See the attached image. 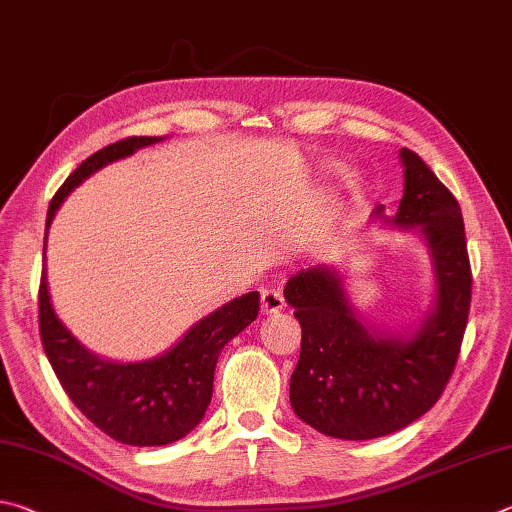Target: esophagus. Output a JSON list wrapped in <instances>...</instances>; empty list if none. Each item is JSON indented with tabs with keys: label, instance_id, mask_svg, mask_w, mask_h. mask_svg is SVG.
Segmentation results:
<instances>
[{
	"label": "esophagus",
	"instance_id": "obj_1",
	"mask_svg": "<svg viewBox=\"0 0 512 512\" xmlns=\"http://www.w3.org/2000/svg\"><path fill=\"white\" fill-rule=\"evenodd\" d=\"M261 301H263V312L265 315H272V312H279L285 308V297H283V290L279 283L274 285H267L261 294Z\"/></svg>",
	"mask_w": 512,
	"mask_h": 512
}]
</instances>
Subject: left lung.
I'll use <instances>...</instances> for the list:
<instances>
[{"instance_id": "obj_1", "label": "left lung", "mask_w": 512, "mask_h": 512, "mask_svg": "<svg viewBox=\"0 0 512 512\" xmlns=\"http://www.w3.org/2000/svg\"><path fill=\"white\" fill-rule=\"evenodd\" d=\"M405 195L393 222L418 227L432 249L436 308L409 339L371 335L326 265L285 283L301 324L290 380L294 414L317 432L369 441L398 432L436 405L450 382L468 326L472 270L461 206L414 150H400ZM382 211V209H378Z\"/></svg>"}]
</instances>
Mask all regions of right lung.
Wrapping results in <instances>:
<instances>
[{"mask_svg":"<svg viewBox=\"0 0 512 512\" xmlns=\"http://www.w3.org/2000/svg\"><path fill=\"white\" fill-rule=\"evenodd\" d=\"M161 141L159 137H128L87 157L51 197L47 229L62 200L98 168ZM47 242V236H44ZM40 337L44 353L62 389L87 420L114 441L137 447L168 445L184 438L200 423L213 396L218 355L229 339L245 330L261 310L258 292L233 299L227 306L188 330L182 342L155 360L137 364L105 362L76 342L51 308L47 272L42 270Z\"/></svg>","mask_w":512,"mask_h":512,"instance_id":"1","label":"right lung"}]
</instances>
